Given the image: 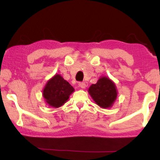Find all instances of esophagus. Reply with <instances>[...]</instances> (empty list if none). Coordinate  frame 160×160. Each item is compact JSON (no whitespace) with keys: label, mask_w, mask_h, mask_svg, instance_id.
<instances>
[{"label":"esophagus","mask_w":160,"mask_h":160,"mask_svg":"<svg viewBox=\"0 0 160 160\" xmlns=\"http://www.w3.org/2000/svg\"><path fill=\"white\" fill-rule=\"evenodd\" d=\"M78 87H80L82 89H85L86 88V84L84 82H79L78 83Z\"/></svg>","instance_id":"34e87169"}]
</instances>
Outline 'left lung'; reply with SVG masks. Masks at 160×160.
<instances>
[{
	"mask_svg": "<svg viewBox=\"0 0 160 160\" xmlns=\"http://www.w3.org/2000/svg\"><path fill=\"white\" fill-rule=\"evenodd\" d=\"M88 92L96 104L102 108H111L117 97L115 84L106 76L100 78L96 84H92Z\"/></svg>",
	"mask_w": 160,
	"mask_h": 160,
	"instance_id": "1",
	"label": "left lung"
}]
</instances>
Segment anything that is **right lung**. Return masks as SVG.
I'll return each mask as SVG.
<instances>
[{
	"mask_svg": "<svg viewBox=\"0 0 160 160\" xmlns=\"http://www.w3.org/2000/svg\"><path fill=\"white\" fill-rule=\"evenodd\" d=\"M73 92V87L60 75L56 74L45 85L43 96L49 106L59 108L66 102Z\"/></svg>",
	"mask_w": 160,
	"mask_h": 160,
	"instance_id": "obj_1",
	"label": "right lung"
}]
</instances>
